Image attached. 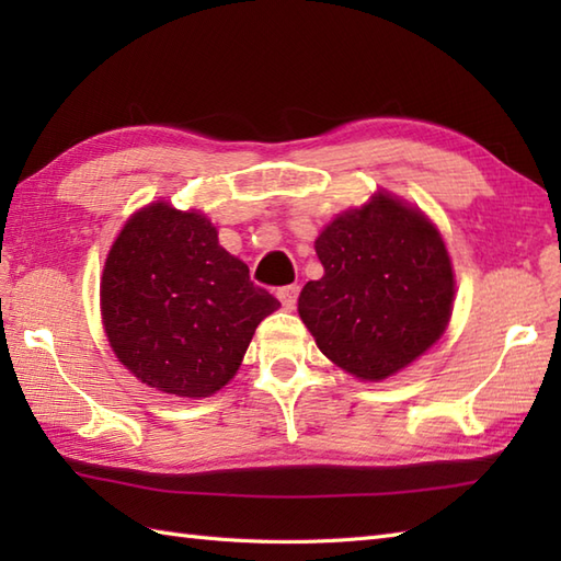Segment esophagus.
Masks as SVG:
<instances>
[{"label": "esophagus", "instance_id": "esophagus-1", "mask_svg": "<svg viewBox=\"0 0 561 561\" xmlns=\"http://www.w3.org/2000/svg\"><path fill=\"white\" fill-rule=\"evenodd\" d=\"M299 284H287V287L277 289V299L282 301V306L287 308V311H294L296 301H299Z\"/></svg>", "mask_w": 561, "mask_h": 561}]
</instances>
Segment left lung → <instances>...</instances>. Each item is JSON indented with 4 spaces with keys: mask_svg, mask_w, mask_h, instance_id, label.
<instances>
[{
    "mask_svg": "<svg viewBox=\"0 0 561 561\" xmlns=\"http://www.w3.org/2000/svg\"><path fill=\"white\" fill-rule=\"evenodd\" d=\"M316 253L325 274L304 287L299 316L347 374L383 380L444 335L456 282L444 238L420 209L376 193L328 224Z\"/></svg>",
    "mask_w": 561,
    "mask_h": 561,
    "instance_id": "obj_1",
    "label": "left lung"
}]
</instances>
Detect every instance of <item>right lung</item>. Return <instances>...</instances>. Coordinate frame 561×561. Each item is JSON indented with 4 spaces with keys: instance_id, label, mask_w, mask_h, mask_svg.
Returning <instances> with one entry per match:
<instances>
[{
    "instance_id": "1",
    "label": "right lung",
    "mask_w": 561,
    "mask_h": 561,
    "mask_svg": "<svg viewBox=\"0 0 561 561\" xmlns=\"http://www.w3.org/2000/svg\"><path fill=\"white\" fill-rule=\"evenodd\" d=\"M279 301L250 282L199 211L153 202L127 219L105 260L101 313L111 347L141 383L207 398L236 376Z\"/></svg>"
}]
</instances>
